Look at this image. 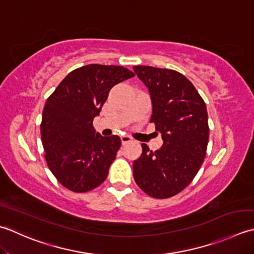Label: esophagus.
Returning a JSON list of instances; mask_svg holds the SVG:
<instances>
[{
    "mask_svg": "<svg viewBox=\"0 0 254 254\" xmlns=\"http://www.w3.org/2000/svg\"><path fill=\"white\" fill-rule=\"evenodd\" d=\"M121 139H122V143L123 144H127V143L132 141V138L130 136H127V134H123V136L121 137Z\"/></svg>",
    "mask_w": 254,
    "mask_h": 254,
    "instance_id": "34e87169",
    "label": "esophagus"
}]
</instances>
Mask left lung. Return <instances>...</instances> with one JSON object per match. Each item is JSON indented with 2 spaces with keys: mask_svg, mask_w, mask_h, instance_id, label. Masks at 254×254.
<instances>
[{
  "mask_svg": "<svg viewBox=\"0 0 254 254\" xmlns=\"http://www.w3.org/2000/svg\"><path fill=\"white\" fill-rule=\"evenodd\" d=\"M133 71L149 89L150 123L163 140L157 151L141 144V156L132 164L133 179L151 197H172L192 182L204 162L209 138L206 104L178 71L149 65H136Z\"/></svg>",
  "mask_w": 254,
  "mask_h": 254,
  "instance_id": "obj_1",
  "label": "left lung"
}]
</instances>
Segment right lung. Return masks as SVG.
<instances>
[{
	"instance_id": "obj_1",
	"label": "right lung",
	"mask_w": 254,
	"mask_h": 254,
	"mask_svg": "<svg viewBox=\"0 0 254 254\" xmlns=\"http://www.w3.org/2000/svg\"><path fill=\"white\" fill-rule=\"evenodd\" d=\"M132 76L122 65L87 64L71 71L46 101L40 125L46 162L72 192H89L107 178L122 140L96 133L93 120L112 87Z\"/></svg>"
}]
</instances>
